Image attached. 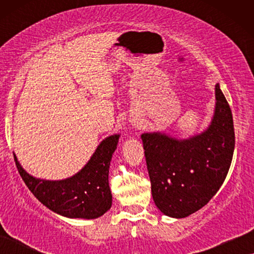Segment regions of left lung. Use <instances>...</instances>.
<instances>
[{
  "instance_id": "8db88e82",
  "label": "left lung",
  "mask_w": 254,
  "mask_h": 254,
  "mask_svg": "<svg viewBox=\"0 0 254 254\" xmlns=\"http://www.w3.org/2000/svg\"><path fill=\"white\" fill-rule=\"evenodd\" d=\"M209 128L189 140L142 134L152 199L166 216L183 218L209 202L223 184L235 149L230 106L220 85Z\"/></svg>"
}]
</instances>
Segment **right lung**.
I'll list each match as a JSON object with an SVG mask.
<instances>
[{
  "instance_id": "1",
  "label": "right lung",
  "mask_w": 254,
  "mask_h": 254,
  "mask_svg": "<svg viewBox=\"0 0 254 254\" xmlns=\"http://www.w3.org/2000/svg\"><path fill=\"white\" fill-rule=\"evenodd\" d=\"M118 141L119 135L106 137L81 171L59 182L34 178L20 166L16 155L13 158L27 189L44 206L65 217L97 218L112 206L109 169Z\"/></svg>"
}]
</instances>
